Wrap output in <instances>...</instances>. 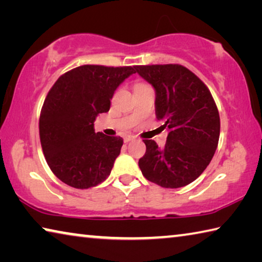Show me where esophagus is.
<instances>
[{
	"instance_id": "1",
	"label": "esophagus",
	"mask_w": 262,
	"mask_h": 262,
	"mask_svg": "<svg viewBox=\"0 0 262 262\" xmlns=\"http://www.w3.org/2000/svg\"><path fill=\"white\" fill-rule=\"evenodd\" d=\"M135 139H136V137L134 135H125V136H123V141H125V142H130V141L135 140Z\"/></svg>"
}]
</instances>
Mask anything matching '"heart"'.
<instances>
[{"mask_svg": "<svg viewBox=\"0 0 262 262\" xmlns=\"http://www.w3.org/2000/svg\"><path fill=\"white\" fill-rule=\"evenodd\" d=\"M139 84H142V83H139ZM136 85H137V84H136Z\"/></svg>", "mask_w": 262, "mask_h": 262, "instance_id": "b5f03b06", "label": "heart"}]
</instances>
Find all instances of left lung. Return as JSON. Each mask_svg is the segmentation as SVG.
<instances>
[{
  "label": "left lung",
  "instance_id": "left-lung-1",
  "mask_svg": "<svg viewBox=\"0 0 262 262\" xmlns=\"http://www.w3.org/2000/svg\"><path fill=\"white\" fill-rule=\"evenodd\" d=\"M154 88L157 120L167 128L164 148L152 140L139 166L145 178L165 188H179L200 177L209 165L220 139V114L210 91L180 64L136 66Z\"/></svg>",
  "mask_w": 262,
  "mask_h": 262
}]
</instances>
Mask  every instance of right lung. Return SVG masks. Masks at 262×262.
Returning a JSON list of instances; mask_svg holds the SVG:
<instances>
[{
  "label": "right lung",
  "instance_id": "right-lung-1",
  "mask_svg": "<svg viewBox=\"0 0 262 262\" xmlns=\"http://www.w3.org/2000/svg\"><path fill=\"white\" fill-rule=\"evenodd\" d=\"M135 67L85 64L62 75L48 92L39 134L48 166L74 188L94 187L110 176L122 137L96 133L97 115L108 112L118 86Z\"/></svg>",
  "mask_w": 262,
  "mask_h": 262
}]
</instances>
